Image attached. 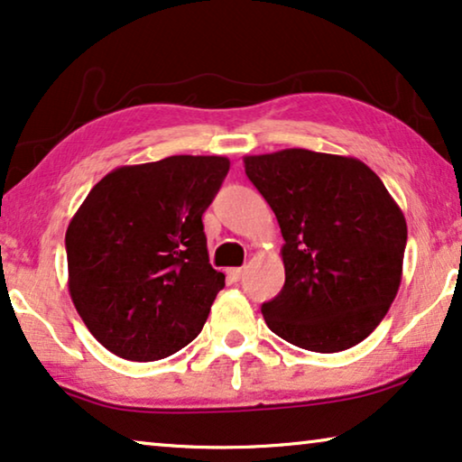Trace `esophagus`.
Returning <instances> with one entry per match:
<instances>
[{"mask_svg": "<svg viewBox=\"0 0 462 462\" xmlns=\"http://www.w3.org/2000/svg\"><path fill=\"white\" fill-rule=\"evenodd\" d=\"M243 275H245L243 267H232V270H228V278H230L232 282H238L240 278H243Z\"/></svg>", "mask_w": 462, "mask_h": 462, "instance_id": "1", "label": "esophagus"}]
</instances>
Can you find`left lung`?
<instances>
[{"instance_id": "8db88e82", "label": "left lung", "mask_w": 462, "mask_h": 462, "mask_svg": "<svg viewBox=\"0 0 462 462\" xmlns=\"http://www.w3.org/2000/svg\"><path fill=\"white\" fill-rule=\"evenodd\" d=\"M270 203L286 282L263 302L267 328L313 353H340L374 332L402 280L407 222L374 170L355 157L284 149L246 155Z\"/></svg>"}]
</instances>
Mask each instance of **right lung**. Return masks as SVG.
<instances>
[{
    "instance_id": "obj_1",
    "label": "right lung",
    "mask_w": 462,
    "mask_h": 462,
    "mask_svg": "<svg viewBox=\"0 0 462 462\" xmlns=\"http://www.w3.org/2000/svg\"><path fill=\"white\" fill-rule=\"evenodd\" d=\"M228 170L219 155L122 165L74 213L68 291L109 353L165 359L203 329L226 275L209 263L201 217Z\"/></svg>"
}]
</instances>
